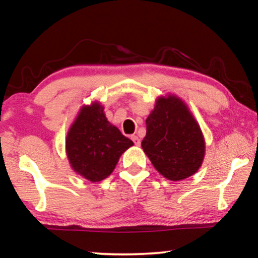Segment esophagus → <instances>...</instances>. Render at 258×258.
<instances>
[{
  "instance_id": "esophagus-1",
  "label": "esophagus",
  "mask_w": 258,
  "mask_h": 258,
  "mask_svg": "<svg viewBox=\"0 0 258 258\" xmlns=\"http://www.w3.org/2000/svg\"><path fill=\"white\" fill-rule=\"evenodd\" d=\"M132 140H133V142H134L135 146H140V143H141V141H140V139H139L138 135H132Z\"/></svg>"
}]
</instances>
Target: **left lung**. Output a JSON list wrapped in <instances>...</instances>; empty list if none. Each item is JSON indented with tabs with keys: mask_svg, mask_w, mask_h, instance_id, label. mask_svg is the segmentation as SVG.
<instances>
[{
	"mask_svg": "<svg viewBox=\"0 0 258 258\" xmlns=\"http://www.w3.org/2000/svg\"><path fill=\"white\" fill-rule=\"evenodd\" d=\"M146 124L142 149L161 175L181 181L198 171L205 157L204 135L180 98L159 97Z\"/></svg>",
	"mask_w": 258,
	"mask_h": 258,
	"instance_id": "1",
	"label": "left lung"
}]
</instances>
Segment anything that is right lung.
Listing matches in <instances>:
<instances>
[{"instance_id":"add662e5","label":"right lung","mask_w":258,"mask_h":258,"mask_svg":"<svg viewBox=\"0 0 258 258\" xmlns=\"http://www.w3.org/2000/svg\"><path fill=\"white\" fill-rule=\"evenodd\" d=\"M132 146V140L107 120L99 102L81 108L66 138L72 168L91 182L102 181L110 175L121 154Z\"/></svg>"}]
</instances>
